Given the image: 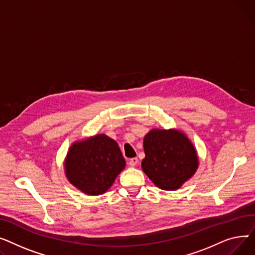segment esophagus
I'll return each instance as SVG.
<instances>
[{"label":"esophagus","instance_id":"esophagus-1","mask_svg":"<svg viewBox=\"0 0 255 255\" xmlns=\"http://www.w3.org/2000/svg\"><path fill=\"white\" fill-rule=\"evenodd\" d=\"M138 162H139V159H138L137 157H132V158H130L129 161H128L130 167H136L137 164H138Z\"/></svg>","mask_w":255,"mask_h":255}]
</instances>
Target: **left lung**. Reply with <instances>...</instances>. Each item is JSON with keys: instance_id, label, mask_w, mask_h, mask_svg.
Returning a JSON list of instances; mask_svg holds the SVG:
<instances>
[{"instance_id": "1", "label": "left lung", "mask_w": 255, "mask_h": 255, "mask_svg": "<svg viewBox=\"0 0 255 255\" xmlns=\"http://www.w3.org/2000/svg\"><path fill=\"white\" fill-rule=\"evenodd\" d=\"M142 170L159 188L175 190L198 168L196 149L184 133L176 129H152L144 138Z\"/></svg>"}]
</instances>
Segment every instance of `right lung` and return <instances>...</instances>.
Masks as SVG:
<instances>
[{"instance_id": "add662e5", "label": "right lung", "mask_w": 255, "mask_h": 255, "mask_svg": "<svg viewBox=\"0 0 255 255\" xmlns=\"http://www.w3.org/2000/svg\"><path fill=\"white\" fill-rule=\"evenodd\" d=\"M125 167L126 160L117 143L105 134L74 143L65 162L69 181L93 196L108 190Z\"/></svg>"}]
</instances>
